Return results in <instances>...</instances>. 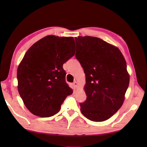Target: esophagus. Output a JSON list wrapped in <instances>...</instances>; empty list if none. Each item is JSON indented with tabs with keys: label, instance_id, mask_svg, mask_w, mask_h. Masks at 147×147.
<instances>
[{
	"label": "esophagus",
	"instance_id": "1",
	"mask_svg": "<svg viewBox=\"0 0 147 147\" xmlns=\"http://www.w3.org/2000/svg\"><path fill=\"white\" fill-rule=\"evenodd\" d=\"M73 84H74V86L75 88H77V87L78 86V83H77V82L76 81H75V82L73 83Z\"/></svg>",
	"mask_w": 147,
	"mask_h": 147
}]
</instances>
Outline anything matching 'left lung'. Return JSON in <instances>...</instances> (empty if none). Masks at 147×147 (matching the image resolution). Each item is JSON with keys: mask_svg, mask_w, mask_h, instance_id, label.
<instances>
[{"mask_svg": "<svg viewBox=\"0 0 147 147\" xmlns=\"http://www.w3.org/2000/svg\"><path fill=\"white\" fill-rule=\"evenodd\" d=\"M75 40V57L86 75L87 97L80 103L81 112L91 121H105L123 104L129 83L125 59L118 48L99 38L79 36Z\"/></svg>", "mask_w": 147, "mask_h": 147, "instance_id": "1", "label": "left lung"}]
</instances>
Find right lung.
Listing matches in <instances>:
<instances>
[{
    "mask_svg": "<svg viewBox=\"0 0 147 147\" xmlns=\"http://www.w3.org/2000/svg\"><path fill=\"white\" fill-rule=\"evenodd\" d=\"M73 37L48 35L26 53L17 70L19 94L32 114L50 117L73 91L65 82L63 64L74 56Z\"/></svg>",
    "mask_w": 147,
    "mask_h": 147,
    "instance_id": "obj_1",
    "label": "right lung"
}]
</instances>
